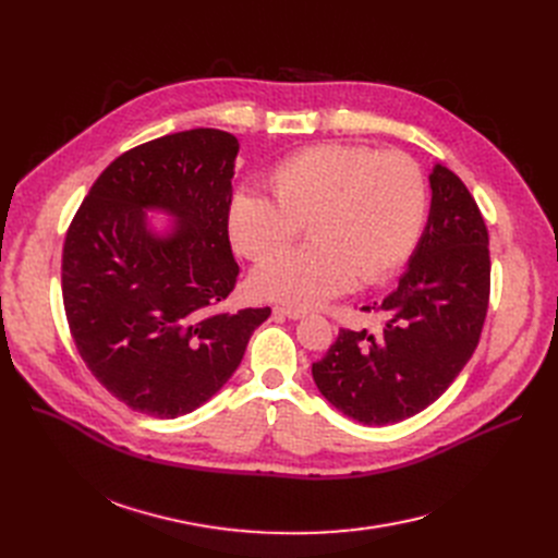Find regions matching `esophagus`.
<instances>
[{
  "label": "esophagus",
  "mask_w": 558,
  "mask_h": 558,
  "mask_svg": "<svg viewBox=\"0 0 558 558\" xmlns=\"http://www.w3.org/2000/svg\"><path fill=\"white\" fill-rule=\"evenodd\" d=\"M274 314L284 316V318H291V320H299V318H303L307 312H305V310H299V307H289V305H276V307H274Z\"/></svg>",
  "instance_id": "1"
}]
</instances>
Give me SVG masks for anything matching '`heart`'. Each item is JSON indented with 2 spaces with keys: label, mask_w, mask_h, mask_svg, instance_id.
<instances>
[{
  "label": "heart",
  "mask_w": 558,
  "mask_h": 558,
  "mask_svg": "<svg viewBox=\"0 0 558 558\" xmlns=\"http://www.w3.org/2000/svg\"><path fill=\"white\" fill-rule=\"evenodd\" d=\"M269 187L274 198L234 192L226 223L232 246L262 259L307 221L310 244L269 257L251 276L259 299L289 305H318L355 280H387L414 253L427 217L423 169L400 151L307 146L271 171Z\"/></svg>",
  "instance_id": "b5f03b06"
}]
</instances>
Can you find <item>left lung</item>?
I'll return each instance as SVG.
<instances>
[{
	"label": "left lung",
	"mask_w": 558,
	"mask_h": 558,
	"mask_svg": "<svg viewBox=\"0 0 558 558\" xmlns=\"http://www.w3.org/2000/svg\"><path fill=\"white\" fill-rule=\"evenodd\" d=\"M432 203L398 287L379 303V332L339 330L312 377L348 418L391 425L441 396L473 357L490 291L488 230L475 198L444 165L429 173ZM371 310V307H364Z\"/></svg>",
	"instance_id": "left-lung-1"
}]
</instances>
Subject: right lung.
I'll list each match as a JSON object with an SVG mask.
<instances>
[{
	"instance_id": "obj_1",
	"label": "right lung",
	"mask_w": 558,
	"mask_h": 558,
	"mask_svg": "<svg viewBox=\"0 0 558 558\" xmlns=\"http://www.w3.org/2000/svg\"><path fill=\"white\" fill-rule=\"evenodd\" d=\"M240 142L217 129L165 135L110 162L68 230L63 303L99 383L135 412L175 418L238 371L269 307L213 312L240 267L226 213ZM149 211L170 217L156 229Z\"/></svg>"
}]
</instances>
